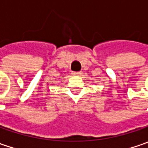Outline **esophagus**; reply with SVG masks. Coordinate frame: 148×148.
I'll return each instance as SVG.
<instances>
[{
  "label": "esophagus",
  "mask_w": 148,
  "mask_h": 148,
  "mask_svg": "<svg viewBox=\"0 0 148 148\" xmlns=\"http://www.w3.org/2000/svg\"><path fill=\"white\" fill-rule=\"evenodd\" d=\"M82 74V71H77V72H73V75L74 76H78V77H80L81 75Z\"/></svg>",
  "instance_id": "1"
}]
</instances>
